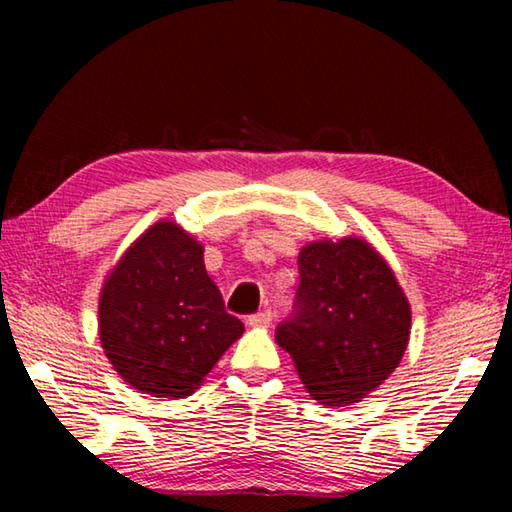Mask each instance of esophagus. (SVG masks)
Masks as SVG:
<instances>
[{
	"label": "esophagus",
	"instance_id": "obj_1",
	"mask_svg": "<svg viewBox=\"0 0 512 512\" xmlns=\"http://www.w3.org/2000/svg\"><path fill=\"white\" fill-rule=\"evenodd\" d=\"M271 320H273L271 311H259V314L248 316L246 323H248L250 327H268V325H271Z\"/></svg>",
	"mask_w": 512,
	"mask_h": 512
}]
</instances>
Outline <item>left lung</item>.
<instances>
[{"instance_id": "obj_1", "label": "left lung", "mask_w": 512, "mask_h": 512, "mask_svg": "<svg viewBox=\"0 0 512 512\" xmlns=\"http://www.w3.org/2000/svg\"><path fill=\"white\" fill-rule=\"evenodd\" d=\"M296 314L275 329L318 404L350 406L393 375L409 345L411 305L375 246L320 239L298 255Z\"/></svg>"}]
</instances>
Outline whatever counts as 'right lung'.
Segmentation results:
<instances>
[{"mask_svg":"<svg viewBox=\"0 0 512 512\" xmlns=\"http://www.w3.org/2000/svg\"><path fill=\"white\" fill-rule=\"evenodd\" d=\"M241 334L205 271L203 244L169 219L126 248L99 293L101 348L126 384L151 397L192 395Z\"/></svg>","mask_w":512,"mask_h":512,"instance_id":"add662e5","label":"right lung"}]
</instances>
